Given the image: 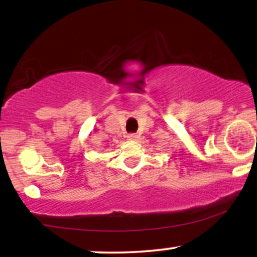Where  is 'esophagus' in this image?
<instances>
[{
	"instance_id": "obj_1",
	"label": "esophagus",
	"mask_w": 257,
	"mask_h": 257,
	"mask_svg": "<svg viewBox=\"0 0 257 257\" xmlns=\"http://www.w3.org/2000/svg\"><path fill=\"white\" fill-rule=\"evenodd\" d=\"M127 137L129 140H136V139H139V135H137V134H129Z\"/></svg>"
}]
</instances>
